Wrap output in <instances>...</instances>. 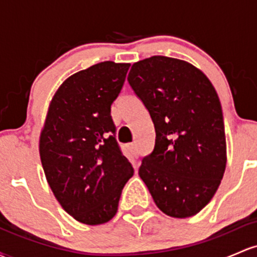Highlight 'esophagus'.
Returning a JSON list of instances; mask_svg holds the SVG:
<instances>
[{
  "label": "esophagus",
  "mask_w": 257,
  "mask_h": 257,
  "mask_svg": "<svg viewBox=\"0 0 257 257\" xmlns=\"http://www.w3.org/2000/svg\"><path fill=\"white\" fill-rule=\"evenodd\" d=\"M129 150H131V153L133 154L136 158H138V155H139V153H138V149H137V145L136 144H129Z\"/></svg>",
  "instance_id": "34e87169"
}]
</instances>
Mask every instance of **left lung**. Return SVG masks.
Returning <instances> with one entry per match:
<instances>
[{"mask_svg":"<svg viewBox=\"0 0 257 257\" xmlns=\"http://www.w3.org/2000/svg\"><path fill=\"white\" fill-rule=\"evenodd\" d=\"M128 82L155 126V147L139 176L165 214L188 218L209 203L226 165L219 97L190 63L151 56L133 64Z\"/></svg>","mask_w":257,"mask_h":257,"instance_id":"1","label":"left lung"}]
</instances>
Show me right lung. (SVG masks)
<instances>
[{
    "label": "right lung",
    "mask_w": 257,
    "mask_h": 257,
    "mask_svg": "<svg viewBox=\"0 0 257 257\" xmlns=\"http://www.w3.org/2000/svg\"><path fill=\"white\" fill-rule=\"evenodd\" d=\"M129 66L103 61L65 80L40 133V160L54 196L87 225L114 217L121 190L134 174L110 117Z\"/></svg>",
    "instance_id": "1"
}]
</instances>
